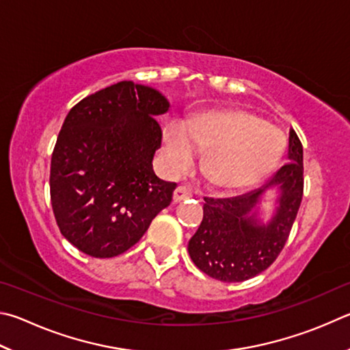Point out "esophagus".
Wrapping results in <instances>:
<instances>
[{
  "mask_svg": "<svg viewBox=\"0 0 350 350\" xmlns=\"http://www.w3.org/2000/svg\"><path fill=\"white\" fill-rule=\"evenodd\" d=\"M192 197V192L189 191L187 187L185 186H178L175 189L174 192V203H180V201L186 200V198H191Z\"/></svg>",
  "mask_w": 350,
  "mask_h": 350,
  "instance_id": "34e87169",
  "label": "esophagus"
}]
</instances>
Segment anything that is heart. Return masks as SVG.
<instances>
[{
    "label": "heart",
    "mask_w": 350,
    "mask_h": 350,
    "mask_svg": "<svg viewBox=\"0 0 350 350\" xmlns=\"http://www.w3.org/2000/svg\"><path fill=\"white\" fill-rule=\"evenodd\" d=\"M201 170L212 185L226 189L252 186L271 174L284 150L278 127L243 109L221 110L170 122L163 131V165L169 175L191 167L204 152Z\"/></svg>",
    "instance_id": "b5f03b06"
}]
</instances>
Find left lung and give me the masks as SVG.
Wrapping results in <instances>:
<instances>
[{
	"label": "left lung",
	"mask_w": 350,
	"mask_h": 350,
	"mask_svg": "<svg viewBox=\"0 0 350 350\" xmlns=\"http://www.w3.org/2000/svg\"><path fill=\"white\" fill-rule=\"evenodd\" d=\"M287 159L261 189L234 198H204L203 221L187 246L200 271L224 283H240L277 260L303 198V146L295 131L289 133ZM271 188L279 192L278 212L262 224L256 209Z\"/></svg>",
	"instance_id": "obj_1"
}]
</instances>
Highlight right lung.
Returning <instances> with one entry per match:
<instances>
[{"instance_id": "1", "label": "right lung", "mask_w": 350, "mask_h": 350, "mask_svg": "<svg viewBox=\"0 0 350 350\" xmlns=\"http://www.w3.org/2000/svg\"><path fill=\"white\" fill-rule=\"evenodd\" d=\"M149 85L120 81L70 109L51 161V201L67 241L95 258L131 249L172 201L176 185L159 180L155 116L169 110Z\"/></svg>"}]
</instances>
